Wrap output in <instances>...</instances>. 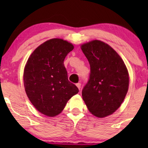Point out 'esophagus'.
Here are the masks:
<instances>
[{
    "instance_id": "1",
    "label": "esophagus",
    "mask_w": 148,
    "mask_h": 148,
    "mask_svg": "<svg viewBox=\"0 0 148 148\" xmlns=\"http://www.w3.org/2000/svg\"><path fill=\"white\" fill-rule=\"evenodd\" d=\"M76 86L77 87V88L80 90V89H81V84H80V83H78V84H77Z\"/></svg>"
}]
</instances>
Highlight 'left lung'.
<instances>
[{
  "label": "left lung",
  "instance_id": "left-lung-1",
  "mask_svg": "<svg viewBox=\"0 0 148 148\" xmlns=\"http://www.w3.org/2000/svg\"><path fill=\"white\" fill-rule=\"evenodd\" d=\"M90 65V76L82 90L88 110L98 118L112 114L121 106L129 90L127 68L108 44L95 40L81 45Z\"/></svg>",
  "mask_w": 148,
  "mask_h": 148
}]
</instances>
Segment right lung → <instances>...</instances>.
Here are the masks:
<instances>
[{
  "label": "right lung",
  "instance_id": "right-lung-1",
  "mask_svg": "<svg viewBox=\"0 0 148 148\" xmlns=\"http://www.w3.org/2000/svg\"><path fill=\"white\" fill-rule=\"evenodd\" d=\"M74 46L66 40L52 38L38 46L28 58L23 71L26 94L40 113L57 116L79 92L69 82L64 60Z\"/></svg>",
  "mask_w": 148,
  "mask_h": 148
}]
</instances>
